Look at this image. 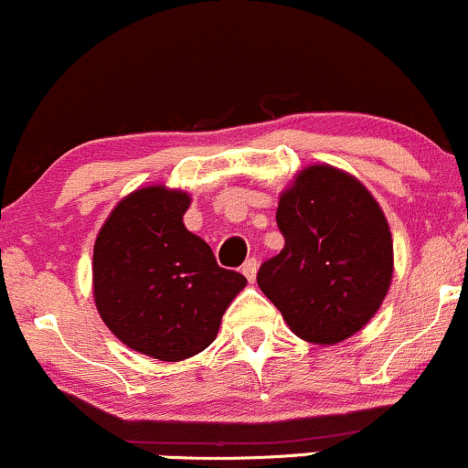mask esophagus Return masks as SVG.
Segmentation results:
<instances>
[{
  "instance_id": "obj_1",
  "label": "esophagus",
  "mask_w": 468,
  "mask_h": 468,
  "mask_svg": "<svg viewBox=\"0 0 468 468\" xmlns=\"http://www.w3.org/2000/svg\"><path fill=\"white\" fill-rule=\"evenodd\" d=\"M242 273H244L246 280L253 282V280H255V275H258V260H255V258L246 260V261H244V266H242Z\"/></svg>"
}]
</instances>
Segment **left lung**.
<instances>
[{
    "instance_id": "obj_1",
    "label": "left lung",
    "mask_w": 468,
    "mask_h": 468,
    "mask_svg": "<svg viewBox=\"0 0 468 468\" xmlns=\"http://www.w3.org/2000/svg\"><path fill=\"white\" fill-rule=\"evenodd\" d=\"M284 249L258 286L302 340L337 344L376 315L393 277L387 218L359 179L328 164L300 171L280 195Z\"/></svg>"
}]
</instances>
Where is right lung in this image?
<instances>
[{
  "instance_id": "1",
  "label": "right lung",
  "mask_w": 468,
  "mask_h": 468,
  "mask_svg": "<svg viewBox=\"0 0 468 468\" xmlns=\"http://www.w3.org/2000/svg\"><path fill=\"white\" fill-rule=\"evenodd\" d=\"M188 207L184 191L137 188L111 210L92 249V295L104 324L128 348L162 362L202 353L246 286L186 230Z\"/></svg>"
}]
</instances>
